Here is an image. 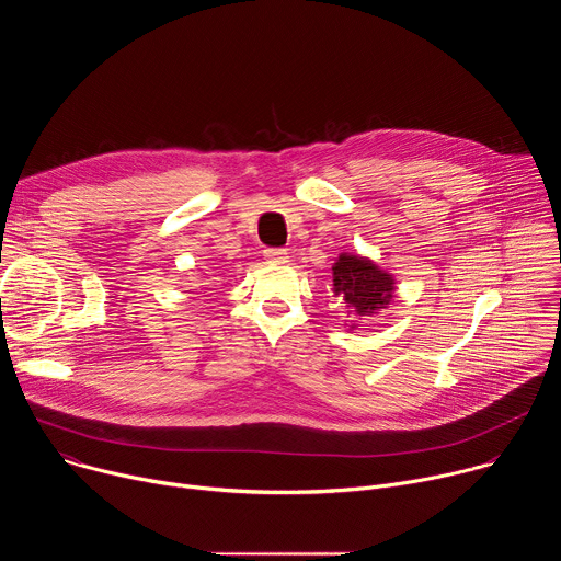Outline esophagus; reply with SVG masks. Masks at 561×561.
Masks as SVG:
<instances>
[{
    "mask_svg": "<svg viewBox=\"0 0 561 561\" xmlns=\"http://www.w3.org/2000/svg\"><path fill=\"white\" fill-rule=\"evenodd\" d=\"M264 257L273 264H286L288 262V253L284 249H268V251H264Z\"/></svg>",
    "mask_w": 561,
    "mask_h": 561,
    "instance_id": "obj_1",
    "label": "esophagus"
}]
</instances>
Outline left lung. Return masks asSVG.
Returning <instances> with one entry per match:
<instances>
[{"label":"left lung","mask_w":561,"mask_h":561,"mask_svg":"<svg viewBox=\"0 0 561 561\" xmlns=\"http://www.w3.org/2000/svg\"><path fill=\"white\" fill-rule=\"evenodd\" d=\"M333 293L342 297L348 317H373L392 301L394 279L375 262L342 253L333 266ZM357 324H351L355 329Z\"/></svg>","instance_id":"1"}]
</instances>
